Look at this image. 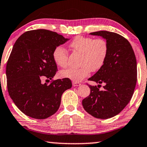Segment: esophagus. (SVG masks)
<instances>
[{
  "instance_id": "1",
  "label": "esophagus",
  "mask_w": 147,
  "mask_h": 147,
  "mask_svg": "<svg viewBox=\"0 0 147 147\" xmlns=\"http://www.w3.org/2000/svg\"><path fill=\"white\" fill-rule=\"evenodd\" d=\"M72 85H73L74 87H77V86H80L81 84H80V83H79V82H73V83H72Z\"/></svg>"
}]
</instances>
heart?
<instances>
[{"mask_svg": "<svg viewBox=\"0 0 147 147\" xmlns=\"http://www.w3.org/2000/svg\"><path fill=\"white\" fill-rule=\"evenodd\" d=\"M69 47L74 52L81 54L80 67L68 68L61 71V77L74 82H81L91 71L95 72L103 67L107 59L109 45L103 38H94L82 36H76L70 42ZM53 59L58 66L67 67L68 53L62 46H57L53 52Z\"/></svg>", "mask_w": 147, "mask_h": 147, "instance_id": "b5f03b06", "label": "heart"}]
</instances>
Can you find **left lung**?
Returning <instances> with one entry per match:
<instances>
[{"instance_id":"obj_1","label":"left lung","mask_w":147,"mask_h":147,"mask_svg":"<svg viewBox=\"0 0 147 147\" xmlns=\"http://www.w3.org/2000/svg\"><path fill=\"white\" fill-rule=\"evenodd\" d=\"M105 38L109 52L105 62L89 81L105 84L89 85L90 94L83 99L84 109L97 119H109L117 115L126 107L133 96L137 83V60L133 48L126 38L109 31L90 33Z\"/></svg>"}]
</instances>
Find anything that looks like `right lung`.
Segmentation results:
<instances>
[{
	"label": "right lung",
	"mask_w": 147,
	"mask_h": 147,
	"mask_svg": "<svg viewBox=\"0 0 147 147\" xmlns=\"http://www.w3.org/2000/svg\"><path fill=\"white\" fill-rule=\"evenodd\" d=\"M68 39L48 30L27 31L14 44L6 64L7 89L17 107L26 115L44 119L58 110L62 93L71 88L67 78L54 80L58 69L53 59L57 46ZM52 80L50 84L41 80Z\"/></svg>",
	"instance_id": "obj_1"
}]
</instances>
